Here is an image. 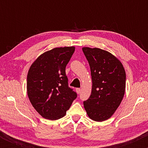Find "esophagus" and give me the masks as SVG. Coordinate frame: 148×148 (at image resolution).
Masks as SVG:
<instances>
[{"label":"esophagus","mask_w":148,"mask_h":148,"mask_svg":"<svg viewBox=\"0 0 148 148\" xmlns=\"http://www.w3.org/2000/svg\"><path fill=\"white\" fill-rule=\"evenodd\" d=\"M76 92H77V94H79V93L81 92V89H80V88H76Z\"/></svg>","instance_id":"1"}]
</instances>
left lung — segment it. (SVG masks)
Wrapping results in <instances>:
<instances>
[{"instance_id": "left-lung-1", "label": "left lung", "mask_w": 148, "mask_h": 148, "mask_svg": "<svg viewBox=\"0 0 148 148\" xmlns=\"http://www.w3.org/2000/svg\"><path fill=\"white\" fill-rule=\"evenodd\" d=\"M90 67L91 95L84 101L90 118L102 122L110 118L120 106L125 92L126 73L123 64L111 53L98 48L84 47Z\"/></svg>"}]
</instances>
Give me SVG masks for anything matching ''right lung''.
<instances>
[{
    "instance_id": "right-lung-1",
    "label": "right lung",
    "mask_w": 148,
    "mask_h": 148,
    "mask_svg": "<svg viewBox=\"0 0 148 148\" xmlns=\"http://www.w3.org/2000/svg\"><path fill=\"white\" fill-rule=\"evenodd\" d=\"M74 51V47L53 49L40 55L28 70V98L34 108L46 119L62 118L77 97L69 87L65 73Z\"/></svg>"
}]
</instances>
